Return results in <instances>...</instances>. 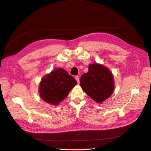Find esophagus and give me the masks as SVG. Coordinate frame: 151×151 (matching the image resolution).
Returning a JSON list of instances; mask_svg holds the SVG:
<instances>
[{"mask_svg": "<svg viewBox=\"0 0 151 151\" xmlns=\"http://www.w3.org/2000/svg\"><path fill=\"white\" fill-rule=\"evenodd\" d=\"M75 79H76V80L77 81V83L79 84V76H76V77H75Z\"/></svg>", "mask_w": 151, "mask_h": 151, "instance_id": "esophagus-1", "label": "esophagus"}]
</instances>
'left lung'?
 <instances>
[{
    "label": "left lung",
    "mask_w": 151,
    "mask_h": 151,
    "mask_svg": "<svg viewBox=\"0 0 151 151\" xmlns=\"http://www.w3.org/2000/svg\"><path fill=\"white\" fill-rule=\"evenodd\" d=\"M88 69V72L84 73L81 77V87L91 99L101 103L113 93V75L108 68L100 63L90 64Z\"/></svg>",
    "instance_id": "1"
}]
</instances>
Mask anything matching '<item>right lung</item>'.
<instances>
[{
  "instance_id": "1",
  "label": "right lung",
  "mask_w": 151,
  "mask_h": 151,
  "mask_svg": "<svg viewBox=\"0 0 151 151\" xmlns=\"http://www.w3.org/2000/svg\"><path fill=\"white\" fill-rule=\"evenodd\" d=\"M77 81L62 68H57L43 77L39 86V94L45 102L58 105L64 99Z\"/></svg>"
}]
</instances>
